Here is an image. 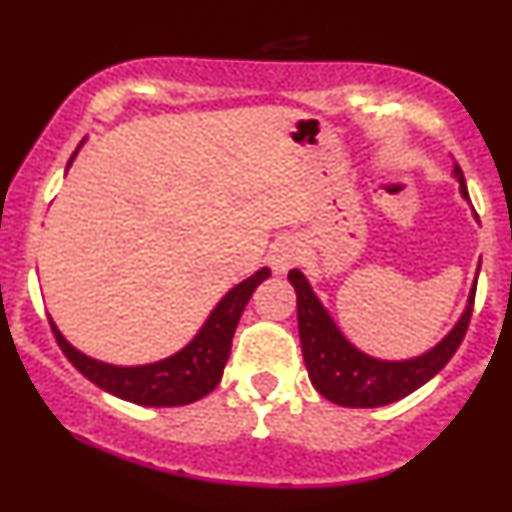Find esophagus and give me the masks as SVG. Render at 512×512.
I'll use <instances>...</instances> for the list:
<instances>
[{"mask_svg":"<svg viewBox=\"0 0 512 512\" xmlns=\"http://www.w3.org/2000/svg\"><path fill=\"white\" fill-rule=\"evenodd\" d=\"M299 255H302V252H299L297 240L285 237V240H277L275 245L270 247V257H267V260H270L272 270H275L277 275H282V272H287L289 267L297 265Z\"/></svg>","mask_w":512,"mask_h":512,"instance_id":"34e87169","label":"esophagus"}]
</instances>
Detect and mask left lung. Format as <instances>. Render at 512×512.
I'll return each mask as SVG.
<instances>
[{"mask_svg":"<svg viewBox=\"0 0 512 512\" xmlns=\"http://www.w3.org/2000/svg\"><path fill=\"white\" fill-rule=\"evenodd\" d=\"M453 175H456L458 185H461L463 198L471 200L468 198L466 178H463V170L458 165L453 168ZM287 280L292 282L294 292H297L299 342H302L304 364H307L309 381H312L314 389L324 399L334 401L339 406H349V409H376V406L394 404V401L409 396L411 391H416L418 386L433 379L451 361V356L456 354L463 337H466L468 324H471L478 277L473 282L471 294H468V304L463 309L461 319L456 322V327L436 347L428 349V352L418 354L414 359L401 361L374 359V356L356 349L344 337L342 329L337 327L332 314L319 302V297L314 294L307 277L299 270H289Z\"/></svg>","mask_w":512,"mask_h":512,"instance_id":"8db88e82","label":"left lung"}]
</instances>
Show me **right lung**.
<instances>
[{"label":"right lung","instance_id":"obj_1","mask_svg":"<svg viewBox=\"0 0 512 512\" xmlns=\"http://www.w3.org/2000/svg\"><path fill=\"white\" fill-rule=\"evenodd\" d=\"M81 148V146H79ZM71 156L69 165L74 163ZM270 277V270L262 267L255 275L242 280L230 292L215 304L210 317L200 327V332L185 344L180 352L165 359L153 361V364L141 366H116L98 361L71 347L59 332L54 322L49 319L51 332H54L56 342H59L61 352L66 359L81 371L89 381H94L98 389L108 391V394L118 396L123 401H131L138 406H185L193 401L208 396L215 386L223 379V369L230 356L232 337H235L237 322H240L242 312H245L247 302H250L252 292H255L260 282Z\"/></svg>","mask_w":512,"mask_h":512}]
</instances>
